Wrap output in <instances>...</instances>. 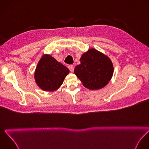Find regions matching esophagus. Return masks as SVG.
Listing matches in <instances>:
<instances>
[{
  "mask_svg": "<svg viewBox=\"0 0 149 149\" xmlns=\"http://www.w3.org/2000/svg\"><path fill=\"white\" fill-rule=\"evenodd\" d=\"M68 68L69 70L71 71V72H73L74 71V67L73 65H70L68 67Z\"/></svg>",
  "mask_w": 149,
  "mask_h": 149,
  "instance_id": "obj_1",
  "label": "esophagus"
}]
</instances>
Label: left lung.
<instances>
[{
    "instance_id": "8db88e82",
    "label": "left lung",
    "mask_w": 149,
    "mask_h": 149,
    "mask_svg": "<svg viewBox=\"0 0 149 149\" xmlns=\"http://www.w3.org/2000/svg\"><path fill=\"white\" fill-rule=\"evenodd\" d=\"M79 60L74 74L84 87L97 90L107 86L114 73L113 63L107 55L93 48L82 54Z\"/></svg>"
}]
</instances>
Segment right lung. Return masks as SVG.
<instances>
[{
  "instance_id": "1",
  "label": "right lung",
  "mask_w": 149,
  "mask_h": 149,
  "mask_svg": "<svg viewBox=\"0 0 149 149\" xmlns=\"http://www.w3.org/2000/svg\"><path fill=\"white\" fill-rule=\"evenodd\" d=\"M68 68L50 54H43L38 61L34 72L37 86L43 91H54L61 87L67 75Z\"/></svg>"
}]
</instances>
